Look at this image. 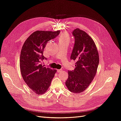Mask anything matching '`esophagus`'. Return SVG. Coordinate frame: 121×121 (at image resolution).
<instances>
[{"mask_svg":"<svg viewBox=\"0 0 121 121\" xmlns=\"http://www.w3.org/2000/svg\"><path fill=\"white\" fill-rule=\"evenodd\" d=\"M62 72V69H58L57 70V73H61Z\"/></svg>","mask_w":121,"mask_h":121,"instance_id":"obj_1","label":"esophagus"}]
</instances>
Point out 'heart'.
Returning <instances> with one entry per match:
<instances>
[{
    "label": "heart",
    "instance_id": "heart-1",
    "mask_svg": "<svg viewBox=\"0 0 121 121\" xmlns=\"http://www.w3.org/2000/svg\"><path fill=\"white\" fill-rule=\"evenodd\" d=\"M59 42L60 43H69L70 41V36L67 32L62 33L58 38Z\"/></svg>",
    "mask_w": 121,
    "mask_h": 121
}]
</instances>
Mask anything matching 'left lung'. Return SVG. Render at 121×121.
<instances>
[{
  "instance_id": "8db88e82",
  "label": "left lung",
  "mask_w": 121,
  "mask_h": 121,
  "mask_svg": "<svg viewBox=\"0 0 121 121\" xmlns=\"http://www.w3.org/2000/svg\"><path fill=\"white\" fill-rule=\"evenodd\" d=\"M72 34L75 44L71 59L76 63L74 70L68 72L65 84L70 91L78 93L85 91L94 79L99 58L95 43L86 32L77 28Z\"/></svg>"
}]
</instances>
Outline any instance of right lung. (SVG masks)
I'll list each match as a JSON object with an SVG mask.
<instances>
[{"label":"right lung","mask_w":121,"mask_h":121,"mask_svg":"<svg viewBox=\"0 0 121 121\" xmlns=\"http://www.w3.org/2000/svg\"><path fill=\"white\" fill-rule=\"evenodd\" d=\"M60 30H36L26 40L21 51L20 67L26 83L38 94L44 93L49 88L56 70L46 68L41 62L46 59L43 55L48 42L58 35Z\"/></svg>","instance_id":"add662e5"}]
</instances>
